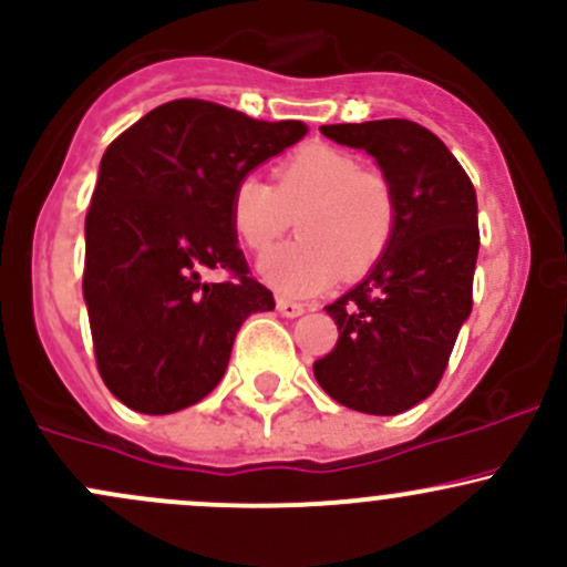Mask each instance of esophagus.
Returning a JSON list of instances; mask_svg holds the SVG:
<instances>
[{"mask_svg": "<svg viewBox=\"0 0 567 567\" xmlns=\"http://www.w3.org/2000/svg\"><path fill=\"white\" fill-rule=\"evenodd\" d=\"M277 312L282 315V318H299V315H303V303L290 301V299H277Z\"/></svg>", "mask_w": 567, "mask_h": 567, "instance_id": "obj_1", "label": "esophagus"}]
</instances>
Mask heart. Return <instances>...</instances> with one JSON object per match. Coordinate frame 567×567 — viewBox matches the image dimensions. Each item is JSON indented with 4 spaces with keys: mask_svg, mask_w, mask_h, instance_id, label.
I'll list each match as a JSON object with an SVG mask.
<instances>
[{
    "mask_svg": "<svg viewBox=\"0 0 567 567\" xmlns=\"http://www.w3.org/2000/svg\"><path fill=\"white\" fill-rule=\"evenodd\" d=\"M293 217L299 236L268 252L260 274L277 293L303 299L383 260L396 236L399 195L389 174L363 168L348 148L307 143L279 159L274 184L241 176L228 200L234 236L255 255L271 249Z\"/></svg>",
    "mask_w": 567,
    "mask_h": 567,
    "instance_id": "heart-1",
    "label": "heart"
}]
</instances>
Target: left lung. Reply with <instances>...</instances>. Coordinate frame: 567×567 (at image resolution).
Returning a JSON list of instances; mask_svg holds the SVG:
<instances>
[{
    "label": "left lung",
    "mask_w": 567,
    "mask_h": 567,
    "mask_svg": "<svg viewBox=\"0 0 567 567\" xmlns=\"http://www.w3.org/2000/svg\"><path fill=\"white\" fill-rule=\"evenodd\" d=\"M320 133L378 159L396 187L399 225L369 277L326 307L339 339L315 361V378L344 408L396 415L437 389L473 309L478 200L451 148L410 118Z\"/></svg>",
    "instance_id": "obj_1"
}]
</instances>
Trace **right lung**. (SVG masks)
<instances>
[{
  "instance_id": "1",
  "label": "right lung",
  "mask_w": 567,
  "mask_h": 567,
  "mask_svg": "<svg viewBox=\"0 0 567 567\" xmlns=\"http://www.w3.org/2000/svg\"><path fill=\"white\" fill-rule=\"evenodd\" d=\"M307 135L208 100H171L105 148L86 212L83 299L94 359L118 402L176 413L217 389L234 339L274 296L228 219L241 176ZM225 270L223 284L203 279Z\"/></svg>"
}]
</instances>
